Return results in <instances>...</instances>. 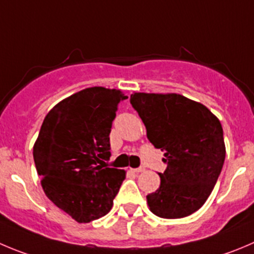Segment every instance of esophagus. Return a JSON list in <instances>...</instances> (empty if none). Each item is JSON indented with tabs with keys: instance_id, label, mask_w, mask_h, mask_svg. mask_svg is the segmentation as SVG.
I'll list each match as a JSON object with an SVG mask.
<instances>
[{
	"instance_id": "34e87169",
	"label": "esophagus",
	"mask_w": 254,
	"mask_h": 254,
	"mask_svg": "<svg viewBox=\"0 0 254 254\" xmlns=\"http://www.w3.org/2000/svg\"><path fill=\"white\" fill-rule=\"evenodd\" d=\"M133 171L134 173H139V172H144V171H146V168L143 167V166H141V167H138V168H133Z\"/></svg>"
}]
</instances>
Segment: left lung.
Segmentation results:
<instances>
[{"label":"left lung","mask_w":254,"mask_h":254,"mask_svg":"<svg viewBox=\"0 0 254 254\" xmlns=\"http://www.w3.org/2000/svg\"><path fill=\"white\" fill-rule=\"evenodd\" d=\"M132 107L147 129V138L165 152L167 168L161 186L147 195L152 213L182 218L201 208L223 167L226 147L218 118L202 103L170 93H133Z\"/></svg>","instance_id":"8db88e82"}]
</instances>
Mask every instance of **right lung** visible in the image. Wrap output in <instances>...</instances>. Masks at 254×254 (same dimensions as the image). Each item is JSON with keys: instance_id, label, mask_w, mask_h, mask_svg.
<instances>
[{"instance_id": "1", "label": "right lung", "mask_w": 254, "mask_h": 254, "mask_svg": "<svg viewBox=\"0 0 254 254\" xmlns=\"http://www.w3.org/2000/svg\"><path fill=\"white\" fill-rule=\"evenodd\" d=\"M117 89L91 87L57 103L43 120L33 146L36 170L46 195L78 223L106 216L126 177L107 167Z\"/></svg>"}]
</instances>
